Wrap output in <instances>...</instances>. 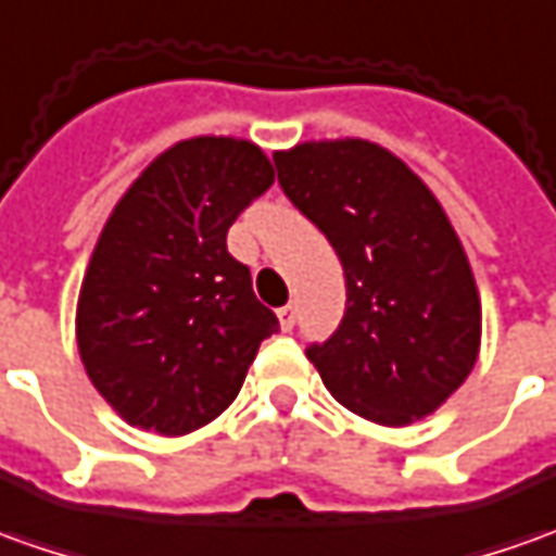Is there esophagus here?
Returning <instances> with one entry per match:
<instances>
[{
	"instance_id": "1",
	"label": "esophagus",
	"mask_w": 556,
	"mask_h": 556,
	"mask_svg": "<svg viewBox=\"0 0 556 556\" xmlns=\"http://www.w3.org/2000/svg\"><path fill=\"white\" fill-rule=\"evenodd\" d=\"M279 316V326H282V331H292L294 323H298V307L294 304H286V307L277 309Z\"/></svg>"
}]
</instances>
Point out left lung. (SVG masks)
<instances>
[{
  "instance_id": "obj_1",
  "label": "left lung",
  "mask_w": 556,
  "mask_h": 556,
  "mask_svg": "<svg viewBox=\"0 0 556 556\" xmlns=\"http://www.w3.org/2000/svg\"><path fill=\"white\" fill-rule=\"evenodd\" d=\"M279 188L341 258V326L307 358L353 414L407 426L444 405L475 368L481 301L441 203L365 139L277 151Z\"/></svg>"
}]
</instances>
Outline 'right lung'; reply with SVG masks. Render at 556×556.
<instances>
[{
    "mask_svg": "<svg viewBox=\"0 0 556 556\" xmlns=\"http://www.w3.org/2000/svg\"><path fill=\"white\" fill-rule=\"evenodd\" d=\"M270 185L258 146L198 136L151 161L109 215L75 331L90 383L130 426L185 435L215 420L279 331L228 252V228Z\"/></svg>",
    "mask_w": 556,
    "mask_h": 556,
    "instance_id": "obj_1",
    "label": "right lung"
}]
</instances>
